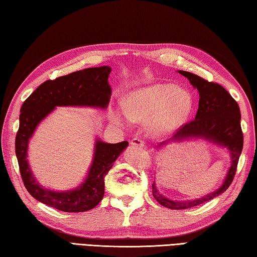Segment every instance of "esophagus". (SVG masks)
I'll return each mask as SVG.
<instances>
[{
	"mask_svg": "<svg viewBox=\"0 0 257 257\" xmlns=\"http://www.w3.org/2000/svg\"><path fill=\"white\" fill-rule=\"evenodd\" d=\"M130 145L136 146V147H144L145 146V141L143 139L136 137V138H133L132 140H130Z\"/></svg>",
	"mask_w": 257,
	"mask_h": 257,
	"instance_id": "esophagus-1",
	"label": "esophagus"
}]
</instances>
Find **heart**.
I'll list each match as a JSON object with an SVG mask.
<instances>
[{"mask_svg":"<svg viewBox=\"0 0 257 257\" xmlns=\"http://www.w3.org/2000/svg\"><path fill=\"white\" fill-rule=\"evenodd\" d=\"M125 116L116 111L112 119L117 123L145 121L154 136L172 133L188 119L192 109V96L174 84H155L135 90L123 100Z\"/></svg>","mask_w":257,"mask_h":257,"instance_id":"obj_1","label":"heart"}]
</instances>
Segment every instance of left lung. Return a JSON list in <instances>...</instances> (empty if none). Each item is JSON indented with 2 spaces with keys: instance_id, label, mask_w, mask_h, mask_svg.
I'll list each match as a JSON object with an SVG mask.
<instances>
[{
  "instance_id": "obj_1",
  "label": "left lung",
  "mask_w": 257,
  "mask_h": 257,
  "mask_svg": "<svg viewBox=\"0 0 257 257\" xmlns=\"http://www.w3.org/2000/svg\"><path fill=\"white\" fill-rule=\"evenodd\" d=\"M179 73L185 76L194 88L198 89L200 99L195 118L180 125L173 138L202 137L212 143L224 146L230 150L232 166L227 172L224 183L219 190L194 201L177 202L168 200L158 192L156 183H152V195L158 203L172 210H184L200 205L226 191L235 177L244 140L241 127V111L236 100L230 95V92L220 84L206 80L198 75L184 70H179Z\"/></svg>"
}]
</instances>
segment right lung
<instances>
[{
  "instance_id": "add662e5",
  "label": "right lung",
  "mask_w": 257,
  "mask_h": 257,
  "mask_svg": "<svg viewBox=\"0 0 257 257\" xmlns=\"http://www.w3.org/2000/svg\"><path fill=\"white\" fill-rule=\"evenodd\" d=\"M108 66L86 68L46 80L32 92L21 107L20 127L15 137V154L20 173L29 193L42 203L64 212H86L99 203L105 193V177L128 141L106 144L97 140L94 161L85 182L75 190L55 192L35 181L27 163V145L36 125L56 106H90L106 108L111 88Z\"/></svg>"
}]
</instances>
